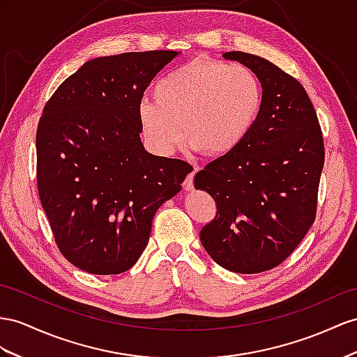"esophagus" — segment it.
I'll return each mask as SVG.
<instances>
[{
	"label": "esophagus",
	"mask_w": 357,
	"mask_h": 357,
	"mask_svg": "<svg viewBox=\"0 0 357 357\" xmlns=\"http://www.w3.org/2000/svg\"><path fill=\"white\" fill-rule=\"evenodd\" d=\"M195 175H196V170L188 173L185 181H184V184H182L187 191H191V190H193V187H195Z\"/></svg>",
	"instance_id": "1"
}]
</instances>
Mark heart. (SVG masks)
<instances>
[{"label": "heart", "mask_w": 357, "mask_h": 357, "mask_svg": "<svg viewBox=\"0 0 357 357\" xmlns=\"http://www.w3.org/2000/svg\"><path fill=\"white\" fill-rule=\"evenodd\" d=\"M153 100L140 104L139 121L144 139L155 151L169 155L185 139L204 157L223 158L238 149L253 131L264 90L248 68L199 59L160 78L153 87Z\"/></svg>", "instance_id": "obj_1"}]
</instances>
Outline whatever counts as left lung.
<instances>
[{
  "instance_id": "obj_1",
  "label": "left lung",
  "mask_w": 357,
  "mask_h": 357,
  "mask_svg": "<svg viewBox=\"0 0 357 357\" xmlns=\"http://www.w3.org/2000/svg\"><path fill=\"white\" fill-rule=\"evenodd\" d=\"M223 57L258 77L264 104L248 140L196 173L195 187L217 205L200 241L218 266L253 274L278 267L312 226L324 143L314 105L296 78L253 54Z\"/></svg>"
}]
</instances>
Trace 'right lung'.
<instances>
[{"instance_id":"1","label":"right lung","mask_w":357,"mask_h":357,"mask_svg":"<svg viewBox=\"0 0 357 357\" xmlns=\"http://www.w3.org/2000/svg\"><path fill=\"white\" fill-rule=\"evenodd\" d=\"M178 54L90 60L43 108L36 132L39 197L59 250L79 270H130L149 241L157 209L193 170L149 153L140 140L144 90Z\"/></svg>"}]
</instances>
